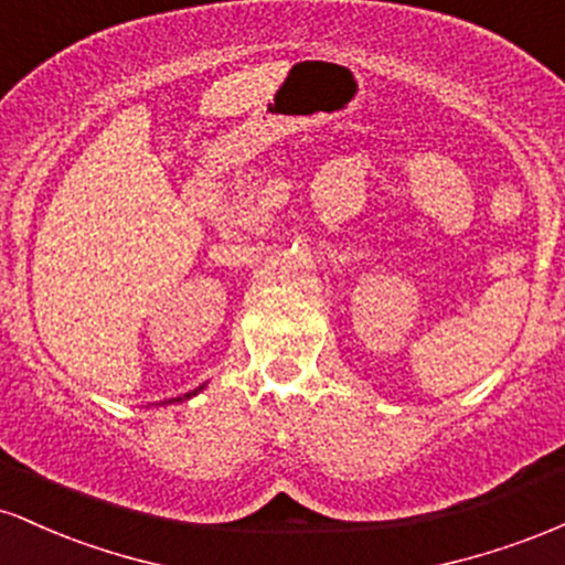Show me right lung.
<instances>
[{"label": "right lung", "mask_w": 565, "mask_h": 565, "mask_svg": "<svg viewBox=\"0 0 565 565\" xmlns=\"http://www.w3.org/2000/svg\"><path fill=\"white\" fill-rule=\"evenodd\" d=\"M199 391H204V385H201V387H196V391H193V393H185V395H183V398H172V401H188V398H191V395H196Z\"/></svg>", "instance_id": "obj_1"}]
</instances>
